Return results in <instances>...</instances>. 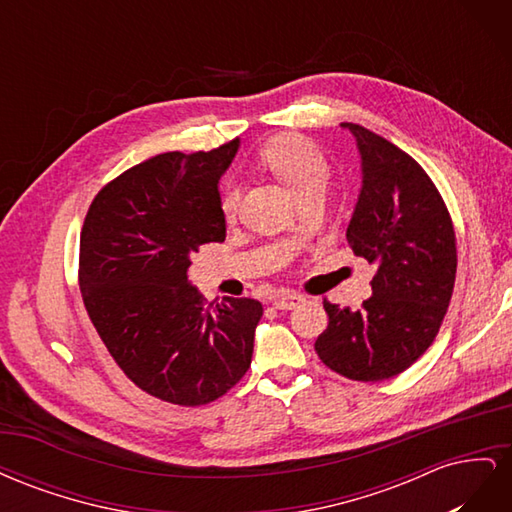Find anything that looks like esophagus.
<instances>
[{"label": "esophagus", "mask_w": 512, "mask_h": 512, "mask_svg": "<svg viewBox=\"0 0 512 512\" xmlns=\"http://www.w3.org/2000/svg\"><path fill=\"white\" fill-rule=\"evenodd\" d=\"M303 301H305V299L301 297V294L286 290V292L277 294V297L273 299V305H275L277 309H294V307H299Z\"/></svg>", "instance_id": "34e87169"}]
</instances>
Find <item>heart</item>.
I'll return each mask as SVG.
<instances>
[{
  "mask_svg": "<svg viewBox=\"0 0 512 512\" xmlns=\"http://www.w3.org/2000/svg\"><path fill=\"white\" fill-rule=\"evenodd\" d=\"M260 162L280 177L294 196L301 198L307 192L324 190L329 181V162L322 151L303 136H277L260 149ZM239 209V190L235 185L222 196V213L226 220H232Z\"/></svg>",
  "mask_w": 512,
  "mask_h": 512,
  "instance_id": "obj_1",
  "label": "heart"
}]
</instances>
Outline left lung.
<instances>
[{
	"mask_svg": "<svg viewBox=\"0 0 512 512\" xmlns=\"http://www.w3.org/2000/svg\"><path fill=\"white\" fill-rule=\"evenodd\" d=\"M342 128L363 173L346 239L376 273L361 309L324 301L329 327L314 346L337 374L378 382L408 369L438 335L455 286V230L421 164L363 126Z\"/></svg>",
	"mask_w": 512,
	"mask_h": 512,
	"instance_id": "left-lung-1",
	"label": "left lung"
}]
</instances>
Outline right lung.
<instances>
[{
	"label": "right lung",
	"mask_w": 512,
	"mask_h": 512,
	"mask_svg": "<svg viewBox=\"0 0 512 512\" xmlns=\"http://www.w3.org/2000/svg\"><path fill=\"white\" fill-rule=\"evenodd\" d=\"M237 149L239 138L136 164L104 185L83 224L87 314L123 374L168 404H209L252 363L262 305L205 307L188 275L200 245L226 239L218 185Z\"/></svg>",
	"instance_id": "1"
}]
</instances>
